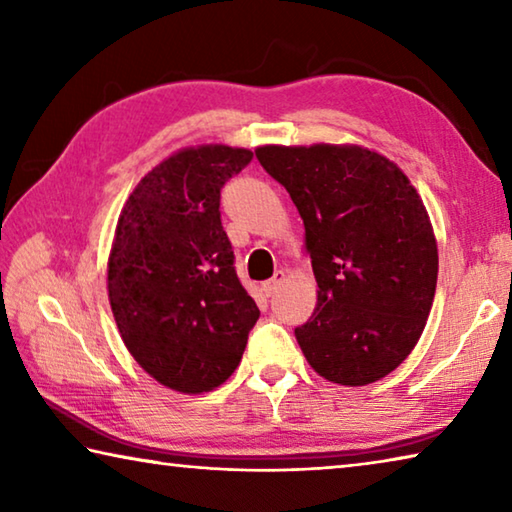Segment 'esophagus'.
<instances>
[{
  "instance_id": "obj_1",
  "label": "esophagus",
  "mask_w": 512,
  "mask_h": 512,
  "mask_svg": "<svg viewBox=\"0 0 512 512\" xmlns=\"http://www.w3.org/2000/svg\"><path fill=\"white\" fill-rule=\"evenodd\" d=\"M282 282H284V271H275V275L271 277V280L262 284V289H264L266 296H273V293L280 289Z\"/></svg>"
}]
</instances>
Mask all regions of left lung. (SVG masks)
Returning a JSON list of instances; mask_svg holds the SVG:
<instances>
[{"label":"left lung","instance_id":"obj_1","mask_svg":"<svg viewBox=\"0 0 512 512\" xmlns=\"http://www.w3.org/2000/svg\"><path fill=\"white\" fill-rule=\"evenodd\" d=\"M305 223L318 302L296 327L320 377L366 386L409 357L433 305L438 248L402 169L361 146H259Z\"/></svg>","mask_w":512,"mask_h":512}]
</instances>
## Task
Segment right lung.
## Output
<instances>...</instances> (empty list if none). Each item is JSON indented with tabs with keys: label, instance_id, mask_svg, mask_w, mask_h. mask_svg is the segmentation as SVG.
<instances>
[{
	"label": "right lung",
	"instance_id": "1",
	"mask_svg": "<svg viewBox=\"0 0 512 512\" xmlns=\"http://www.w3.org/2000/svg\"><path fill=\"white\" fill-rule=\"evenodd\" d=\"M253 153L183 149L128 196L108 259L112 316L133 359L180 393H207L239 366L259 309L221 225V189Z\"/></svg>",
	"mask_w": 512,
	"mask_h": 512
}]
</instances>
